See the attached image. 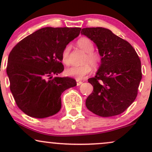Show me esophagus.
I'll list each match as a JSON object with an SVG mask.
<instances>
[{
	"label": "esophagus",
	"mask_w": 152,
	"mask_h": 152,
	"mask_svg": "<svg viewBox=\"0 0 152 152\" xmlns=\"http://www.w3.org/2000/svg\"><path fill=\"white\" fill-rule=\"evenodd\" d=\"M83 83L81 81H79V80H76V84H77V86H80V85L81 84V83Z\"/></svg>",
	"instance_id": "1"
}]
</instances>
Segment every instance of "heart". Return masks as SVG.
Returning <instances> with one entry per match:
<instances>
[{
	"label": "heart",
	"instance_id": "b5f03b06",
	"mask_svg": "<svg viewBox=\"0 0 152 152\" xmlns=\"http://www.w3.org/2000/svg\"><path fill=\"white\" fill-rule=\"evenodd\" d=\"M77 45L80 48L86 53L83 63L81 66H74L67 69L65 71L66 74L69 76L74 77L76 79H83L88 74L91 72L92 66L97 68L100 65L102 58L101 54L97 51H94V45L91 40L86 37H82L77 41ZM71 46L67 45L63 50L61 53L62 62L66 65L70 64Z\"/></svg>",
	"mask_w": 152,
	"mask_h": 152
}]
</instances>
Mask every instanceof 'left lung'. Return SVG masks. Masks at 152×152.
<instances>
[{"label":"left lung","mask_w":152,"mask_h":152,"mask_svg":"<svg viewBox=\"0 0 152 152\" xmlns=\"http://www.w3.org/2000/svg\"><path fill=\"white\" fill-rule=\"evenodd\" d=\"M81 34L96 44L102 57L96 75L88 81L94 87L86 106L102 117L121 114L136 99L142 77L141 61L128 41L102 27L85 28Z\"/></svg>","instance_id":"8db88e82"}]
</instances>
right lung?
Returning a JSON list of instances; mask_svg holds the SVG:
<instances>
[{
  "mask_svg": "<svg viewBox=\"0 0 152 152\" xmlns=\"http://www.w3.org/2000/svg\"><path fill=\"white\" fill-rule=\"evenodd\" d=\"M81 28L46 27L35 31L13 47L6 72L18 107L31 117L53 116L61 108V96L76 86L69 77H54L64 71L61 53L79 35Z\"/></svg>",
  "mask_w": 152,
  "mask_h": 152,
  "instance_id": "add662e5",
  "label": "right lung"
}]
</instances>
